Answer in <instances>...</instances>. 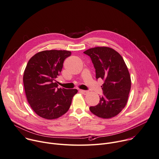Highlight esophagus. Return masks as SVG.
<instances>
[{"label":"esophagus","mask_w":159,"mask_h":159,"mask_svg":"<svg viewBox=\"0 0 159 159\" xmlns=\"http://www.w3.org/2000/svg\"><path fill=\"white\" fill-rule=\"evenodd\" d=\"M79 91H80L82 94H87L89 93V91H85V90H79Z\"/></svg>","instance_id":"1"}]
</instances>
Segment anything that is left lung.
I'll return each instance as SVG.
<instances>
[{
  "label": "left lung",
  "mask_w": 159,
  "mask_h": 159,
  "mask_svg": "<svg viewBox=\"0 0 159 159\" xmlns=\"http://www.w3.org/2000/svg\"><path fill=\"white\" fill-rule=\"evenodd\" d=\"M91 58L96 69V79L105 82L102 85L103 96L99 103L90 107L97 117L110 119L117 115L125 107L131 87V80L121 55L108 47H96L84 52Z\"/></svg>",
  "instance_id": "1"
}]
</instances>
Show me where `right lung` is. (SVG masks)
I'll return each instance as SVG.
<instances>
[{"label":"right lung","mask_w":159,"mask_h":159,"mask_svg":"<svg viewBox=\"0 0 159 159\" xmlns=\"http://www.w3.org/2000/svg\"><path fill=\"white\" fill-rule=\"evenodd\" d=\"M66 50H46L37 52L28 61L23 74L26 99L40 117L52 120L69 110L75 89L57 88L54 81L62 70L63 61L71 55Z\"/></svg>","instance_id":"obj_1"}]
</instances>
